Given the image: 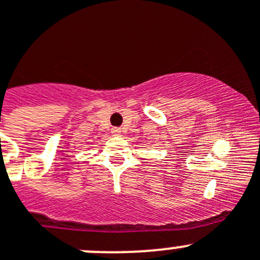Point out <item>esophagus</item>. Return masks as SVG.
<instances>
[{"instance_id": "34e87169", "label": "esophagus", "mask_w": 260, "mask_h": 260, "mask_svg": "<svg viewBox=\"0 0 260 260\" xmlns=\"http://www.w3.org/2000/svg\"><path fill=\"white\" fill-rule=\"evenodd\" d=\"M111 133H113L114 136H120V133H122V131H120V128H113L111 129Z\"/></svg>"}]
</instances>
